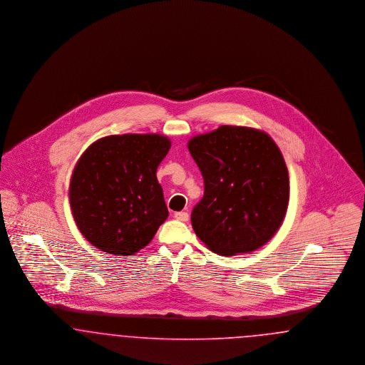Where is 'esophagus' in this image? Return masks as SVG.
<instances>
[{
  "mask_svg": "<svg viewBox=\"0 0 365 365\" xmlns=\"http://www.w3.org/2000/svg\"><path fill=\"white\" fill-rule=\"evenodd\" d=\"M175 218L177 221L187 222V221L190 220V215H188V212H185V211H178V212H175Z\"/></svg>",
  "mask_w": 365,
  "mask_h": 365,
  "instance_id": "obj_1",
  "label": "esophagus"
}]
</instances>
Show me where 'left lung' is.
Listing matches in <instances>:
<instances>
[{
	"label": "left lung",
	"instance_id": "obj_1",
	"mask_svg": "<svg viewBox=\"0 0 365 365\" xmlns=\"http://www.w3.org/2000/svg\"><path fill=\"white\" fill-rule=\"evenodd\" d=\"M205 195L190 222L207 247L223 256L252 252L275 235L289 202L285 160L267 133L222 125L188 143Z\"/></svg>",
	"mask_w": 365,
	"mask_h": 365
}]
</instances>
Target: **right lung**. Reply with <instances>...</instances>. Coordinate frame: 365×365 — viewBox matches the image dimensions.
<instances>
[{"mask_svg":"<svg viewBox=\"0 0 365 365\" xmlns=\"http://www.w3.org/2000/svg\"><path fill=\"white\" fill-rule=\"evenodd\" d=\"M170 148L160 135H113L80 157L69 187L81 235L98 250L133 255L169 215L157 169Z\"/></svg>","mask_w":365,"mask_h":365,"instance_id":"add662e5","label":"right lung"}]
</instances>
